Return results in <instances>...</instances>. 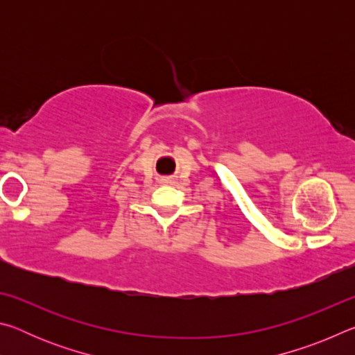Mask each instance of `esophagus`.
I'll list each match as a JSON object with an SVG mask.
<instances>
[{
	"instance_id": "esophagus-1",
	"label": "esophagus",
	"mask_w": 355,
	"mask_h": 355,
	"mask_svg": "<svg viewBox=\"0 0 355 355\" xmlns=\"http://www.w3.org/2000/svg\"><path fill=\"white\" fill-rule=\"evenodd\" d=\"M175 182V180H173L172 177H163V178H159V183H166V184H171V183H173Z\"/></svg>"
}]
</instances>
